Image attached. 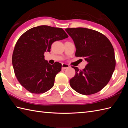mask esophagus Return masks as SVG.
Returning <instances> with one entry per match:
<instances>
[{
  "label": "esophagus",
  "instance_id": "34e87169",
  "mask_svg": "<svg viewBox=\"0 0 128 128\" xmlns=\"http://www.w3.org/2000/svg\"><path fill=\"white\" fill-rule=\"evenodd\" d=\"M70 67V66L68 64H62V70H65L67 68H68Z\"/></svg>",
  "mask_w": 128,
  "mask_h": 128
}]
</instances>
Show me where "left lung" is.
Instances as JSON below:
<instances>
[{"mask_svg": "<svg viewBox=\"0 0 128 128\" xmlns=\"http://www.w3.org/2000/svg\"><path fill=\"white\" fill-rule=\"evenodd\" d=\"M76 48V57H83L88 64L79 70L72 67L76 74L70 86L83 95L100 92L111 78L116 67L114 51L109 39L98 31L86 28H66Z\"/></svg>", "mask_w": 128, "mask_h": 128, "instance_id": "obj_1", "label": "left lung"}]
</instances>
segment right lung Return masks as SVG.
<instances>
[{
    "mask_svg": "<svg viewBox=\"0 0 128 128\" xmlns=\"http://www.w3.org/2000/svg\"><path fill=\"white\" fill-rule=\"evenodd\" d=\"M68 36L61 28L40 26L30 28L18 39L14 48L12 62L19 83L31 93L42 94L52 88L62 64H50L44 59L54 42Z\"/></svg>",
    "mask_w": 128,
    "mask_h": 128,
    "instance_id": "obj_1",
    "label": "right lung"
}]
</instances>
